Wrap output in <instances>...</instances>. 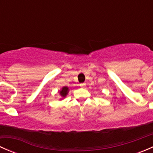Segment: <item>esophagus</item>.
Instances as JSON below:
<instances>
[{"mask_svg":"<svg viewBox=\"0 0 153 153\" xmlns=\"http://www.w3.org/2000/svg\"><path fill=\"white\" fill-rule=\"evenodd\" d=\"M79 86H81V87L84 88V87H85V86H86V84H85V83H81V84H79Z\"/></svg>","mask_w":153,"mask_h":153,"instance_id":"34e87169","label":"esophagus"}]
</instances>
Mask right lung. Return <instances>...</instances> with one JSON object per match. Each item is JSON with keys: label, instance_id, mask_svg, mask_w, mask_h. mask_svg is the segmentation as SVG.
Returning <instances> with one entry per match:
<instances>
[{"label": "right lung", "instance_id": "1", "mask_svg": "<svg viewBox=\"0 0 153 153\" xmlns=\"http://www.w3.org/2000/svg\"><path fill=\"white\" fill-rule=\"evenodd\" d=\"M69 91V87H67V86H63V87L59 90V94L61 97V98H60V100H62L64 99V98H65L66 96L68 95Z\"/></svg>", "mask_w": 153, "mask_h": 153}]
</instances>
